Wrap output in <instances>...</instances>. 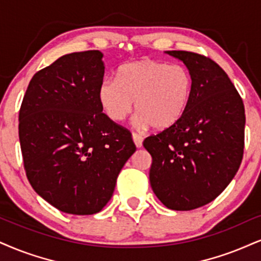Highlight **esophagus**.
<instances>
[{"mask_svg":"<svg viewBox=\"0 0 261 261\" xmlns=\"http://www.w3.org/2000/svg\"><path fill=\"white\" fill-rule=\"evenodd\" d=\"M132 138H133V141H134V144H136L137 147H141V146H143L144 137L141 136V134L133 133V134H132Z\"/></svg>","mask_w":261,"mask_h":261,"instance_id":"1","label":"esophagus"}]
</instances>
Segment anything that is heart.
I'll list each match as a JSON object with an SVG mask.
<instances>
[{"instance_id": "b5f03b06", "label": "heart", "mask_w": 261, "mask_h": 261, "mask_svg": "<svg viewBox=\"0 0 261 261\" xmlns=\"http://www.w3.org/2000/svg\"><path fill=\"white\" fill-rule=\"evenodd\" d=\"M192 93V77L185 66L153 59H141L122 65L117 80L105 79L98 98L112 121H123L134 108L140 127L151 124L166 129L181 117Z\"/></svg>"}]
</instances>
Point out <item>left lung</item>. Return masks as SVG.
<instances>
[{
	"label": "left lung",
	"mask_w": 261,
	"mask_h": 261,
	"mask_svg": "<svg viewBox=\"0 0 261 261\" xmlns=\"http://www.w3.org/2000/svg\"><path fill=\"white\" fill-rule=\"evenodd\" d=\"M185 64L192 93L184 114L144 147L152 157L150 184L173 211L209 203L236 175L243 157L244 105L229 76L201 54L167 50Z\"/></svg>",
	"instance_id": "8db88e82"
}]
</instances>
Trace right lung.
Returning <instances> with one entry per match:
<instances>
[{
  "label": "right lung",
  "instance_id": "1",
  "mask_svg": "<svg viewBox=\"0 0 261 261\" xmlns=\"http://www.w3.org/2000/svg\"><path fill=\"white\" fill-rule=\"evenodd\" d=\"M102 53L66 54L31 79L19 111V140L32 189L64 213L100 212L136 151L132 134L102 112Z\"/></svg>",
  "mask_w": 261,
  "mask_h": 261
}]
</instances>
